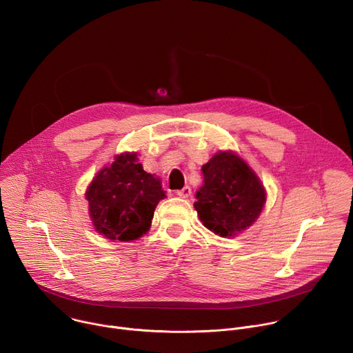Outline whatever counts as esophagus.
Wrapping results in <instances>:
<instances>
[{
    "instance_id": "esophagus-1",
    "label": "esophagus",
    "mask_w": 353,
    "mask_h": 353,
    "mask_svg": "<svg viewBox=\"0 0 353 353\" xmlns=\"http://www.w3.org/2000/svg\"><path fill=\"white\" fill-rule=\"evenodd\" d=\"M176 194L180 196V198H188L191 195V188L188 185H185L184 188L176 191Z\"/></svg>"
}]
</instances>
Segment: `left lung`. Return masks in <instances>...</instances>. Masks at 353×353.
Segmentation results:
<instances>
[{"label":"left lung","mask_w":353,"mask_h":353,"mask_svg":"<svg viewBox=\"0 0 353 353\" xmlns=\"http://www.w3.org/2000/svg\"><path fill=\"white\" fill-rule=\"evenodd\" d=\"M202 173L203 185L194 208L208 230L220 237H234L258 219L266 192L240 157L219 152L202 166Z\"/></svg>","instance_id":"obj_1"}]
</instances>
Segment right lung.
<instances>
[{"label":"right lung","instance_id":"right-lung-1","mask_svg":"<svg viewBox=\"0 0 353 353\" xmlns=\"http://www.w3.org/2000/svg\"><path fill=\"white\" fill-rule=\"evenodd\" d=\"M165 192L158 179L137 163L136 154L116 157L92 179L85 199L95 230L109 240L133 241L151 225Z\"/></svg>","mask_w":353,"mask_h":353}]
</instances>
